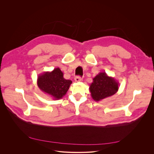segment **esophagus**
Returning a JSON list of instances; mask_svg holds the SVG:
<instances>
[{"instance_id": "1", "label": "esophagus", "mask_w": 154, "mask_h": 154, "mask_svg": "<svg viewBox=\"0 0 154 154\" xmlns=\"http://www.w3.org/2000/svg\"><path fill=\"white\" fill-rule=\"evenodd\" d=\"M74 80L75 82H81L82 80V79L80 77V76H76L75 78H74Z\"/></svg>"}]
</instances>
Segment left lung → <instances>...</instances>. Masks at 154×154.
Here are the masks:
<instances>
[{"instance_id":"8db88e82","label":"left lung","mask_w":154,"mask_h":154,"mask_svg":"<svg viewBox=\"0 0 154 154\" xmlns=\"http://www.w3.org/2000/svg\"><path fill=\"white\" fill-rule=\"evenodd\" d=\"M93 80L89 90L96 102L110 97L118 91L119 82L113 77H109L105 72H99Z\"/></svg>"}]
</instances>
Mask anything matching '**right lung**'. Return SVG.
<instances>
[{"mask_svg":"<svg viewBox=\"0 0 154 154\" xmlns=\"http://www.w3.org/2000/svg\"><path fill=\"white\" fill-rule=\"evenodd\" d=\"M72 82L63 77V73L59 68L51 72H44L38 75L37 79L39 88L55 100L61 99L66 94Z\"/></svg>","mask_w":154,"mask_h":154,"instance_id":"add662e5","label":"right lung"}]
</instances>
